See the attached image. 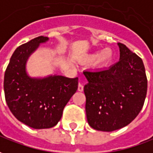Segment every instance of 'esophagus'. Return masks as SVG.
<instances>
[{"mask_svg": "<svg viewBox=\"0 0 153 153\" xmlns=\"http://www.w3.org/2000/svg\"><path fill=\"white\" fill-rule=\"evenodd\" d=\"M83 85L82 84H81V83H79L78 84V88H77V90L79 91H83Z\"/></svg>", "mask_w": 153, "mask_h": 153, "instance_id": "1", "label": "esophagus"}]
</instances>
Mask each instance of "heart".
Segmentation results:
<instances>
[{
  "label": "heart",
  "instance_id": "b5f03b06",
  "mask_svg": "<svg viewBox=\"0 0 153 153\" xmlns=\"http://www.w3.org/2000/svg\"><path fill=\"white\" fill-rule=\"evenodd\" d=\"M114 53L110 48H105L102 51H95L87 56L89 60H96V64L98 66H106L112 61Z\"/></svg>",
  "mask_w": 153,
  "mask_h": 153
}]
</instances>
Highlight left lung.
<instances>
[{
    "mask_svg": "<svg viewBox=\"0 0 153 153\" xmlns=\"http://www.w3.org/2000/svg\"><path fill=\"white\" fill-rule=\"evenodd\" d=\"M120 60L107 69L85 71L84 87L88 124L95 130L112 131L126 127L145 102L147 79L143 60L118 43Z\"/></svg>",
    "mask_w": 153,
    "mask_h": 153,
    "instance_id": "obj_1",
    "label": "left lung"
}]
</instances>
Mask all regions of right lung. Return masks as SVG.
Segmentation results:
<instances>
[{
  "mask_svg": "<svg viewBox=\"0 0 153 153\" xmlns=\"http://www.w3.org/2000/svg\"><path fill=\"white\" fill-rule=\"evenodd\" d=\"M48 40L38 36L17 47L11 56L4 76L7 106L15 117L35 129L51 128L62 118L63 109L78 87V78L51 76L29 77L26 62L40 45Z\"/></svg>",
  "mask_w": 153,
  "mask_h": 153,
  "instance_id": "1",
  "label": "right lung"
}]
</instances>
